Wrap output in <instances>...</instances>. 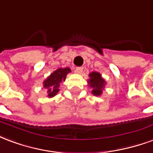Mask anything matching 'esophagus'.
Wrapping results in <instances>:
<instances>
[{
  "label": "esophagus",
  "instance_id": "34e87169",
  "mask_svg": "<svg viewBox=\"0 0 153 153\" xmlns=\"http://www.w3.org/2000/svg\"><path fill=\"white\" fill-rule=\"evenodd\" d=\"M83 72V68H81V67H77L76 68V72L78 73V74H81Z\"/></svg>",
  "mask_w": 153,
  "mask_h": 153
}]
</instances>
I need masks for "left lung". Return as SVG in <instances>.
Returning <instances> with one entry per match:
<instances>
[{
    "mask_svg": "<svg viewBox=\"0 0 153 153\" xmlns=\"http://www.w3.org/2000/svg\"><path fill=\"white\" fill-rule=\"evenodd\" d=\"M90 79L88 80V85L92 88L91 93L94 96H101L102 90H104L106 85L105 80L102 77L100 72H92L89 74Z\"/></svg>",
    "mask_w": 153,
    "mask_h": 153,
    "instance_id": "left-lung-1",
    "label": "left lung"
}]
</instances>
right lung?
<instances>
[{
  "mask_svg": "<svg viewBox=\"0 0 153 153\" xmlns=\"http://www.w3.org/2000/svg\"><path fill=\"white\" fill-rule=\"evenodd\" d=\"M71 72L72 71L69 68H58L43 81V87L47 90L48 98L54 97L59 93L60 83L65 81L67 75Z\"/></svg>",
  "mask_w": 153,
  "mask_h": 153,
  "instance_id": "add662e5",
  "label": "right lung"
}]
</instances>
